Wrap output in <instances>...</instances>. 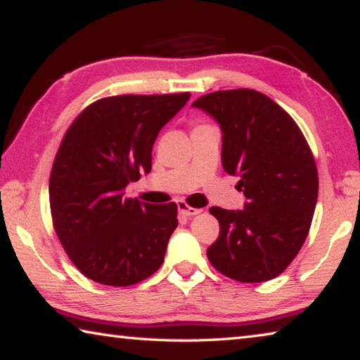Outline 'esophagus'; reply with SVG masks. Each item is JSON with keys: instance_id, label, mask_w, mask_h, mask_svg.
<instances>
[{"instance_id": "34e87169", "label": "esophagus", "mask_w": 360, "mask_h": 360, "mask_svg": "<svg viewBox=\"0 0 360 360\" xmlns=\"http://www.w3.org/2000/svg\"><path fill=\"white\" fill-rule=\"evenodd\" d=\"M178 210H179L182 216H187V217L197 216V214H200V212H202V210L192 208V206H188L186 202H178Z\"/></svg>"}]
</instances>
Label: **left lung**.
<instances>
[{
    "instance_id": "8db88e82",
    "label": "left lung",
    "mask_w": 360,
    "mask_h": 360,
    "mask_svg": "<svg viewBox=\"0 0 360 360\" xmlns=\"http://www.w3.org/2000/svg\"><path fill=\"white\" fill-rule=\"evenodd\" d=\"M222 130V167L238 176L245 210L212 206L221 231L211 265L240 283H264L289 266L307 240L318 202V168L295 120L251 89L219 90L192 103Z\"/></svg>"
}]
</instances>
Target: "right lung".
Listing matches in <instances>:
<instances>
[{
	"label": "right lung",
	"instance_id": "add662e5",
	"mask_svg": "<svg viewBox=\"0 0 360 360\" xmlns=\"http://www.w3.org/2000/svg\"><path fill=\"white\" fill-rule=\"evenodd\" d=\"M191 94L117 95L92 103L65 133L49 181L56 233L84 276L133 285L160 268L178 227L176 203L125 198L149 173L158 131Z\"/></svg>",
	"mask_w": 360,
	"mask_h": 360
}]
</instances>
